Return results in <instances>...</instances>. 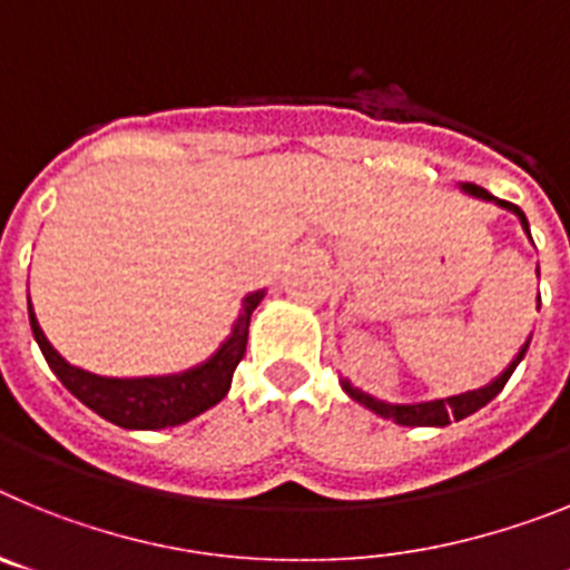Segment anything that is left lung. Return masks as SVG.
<instances>
[{
    "label": "left lung",
    "instance_id": "8db88e82",
    "mask_svg": "<svg viewBox=\"0 0 570 570\" xmlns=\"http://www.w3.org/2000/svg\"><path fill=\"white\" fill-rule=\"evenodd\" d=\"M462 188H465L471 196H480V199H488V203H497V205H502V208L513 210V214L520 216V223H522V228H525V234L531 236V230H528L525 214H522V210L517 208V205L505 203V199H497V196H491L485 188H480V185H462ZM537 274H540V268H537ZM537 311H540V305H537ZM528 345H531V340H528L525 345L520 347V354H517V360H513L511 365H508L505 371H502V374L491 382V385L480 387V391H468V394H460V396H448V400L420 402V405H387V402H380V400H374V396L362 394V391L351 387V385H347V382H342V387H345L351 400L362 402V405L371 407L374 414L385 416V420L396 422V425H407V428H425V425L445 428V425H451V420H465V416H471L473 411H480L482 405H488V402H491L493 396L500 394L502 387H505V382L511 380L513 367L520 365V360H522V356H525Z\"/></svg>",
    "mask_w": 570,
    "mask_h": 570
}]
</instances>
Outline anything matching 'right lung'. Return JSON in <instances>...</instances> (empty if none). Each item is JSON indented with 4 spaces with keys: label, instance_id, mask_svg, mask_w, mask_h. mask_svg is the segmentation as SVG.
<instances>
[{
    "label": "right lung",
    "instance_id": "obj_1",
    "mask_svg": "<svg viewBox=\"0 0 570 570\" xmlns=\"http://www.w3.org/2000/svg\"><path fill=\"white\" fill-rule=\"evenodd\" d=\"M262 296H265L262 291L245 296L242 314L234 325V334L228 336V342L205 365L176 376H154V380H105V376L88 374L82 367L68 365L53 351V345L42 334V328H39L37 314L30 308V296L28 316L30 331L37 336L50 371L59 376V382L79 402H85L90 411H97L102 420L114 422L119 428L159 431V428H174L194 420V416L214 407L216 402L228 394L236 365L245 356V345H248L250 314H254V308L262 302Z\"/></svg>",
    "mask_w": 570,
    "mask_h": 570
}]
</instances>
